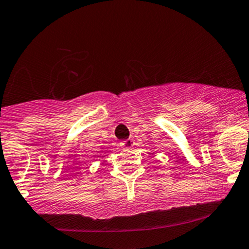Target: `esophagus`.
I'll use <instances>...</instances> for the list:
<instances>
[{
	"mask_svg": "<svg viewBox=\"0 0 249 249\" xmlns=\"http://www.w3.org/2000/svg\"><path fill=\"white\" fill-rule=\"evenodd\" d=\"M122 148H125V150H130L134 146V141L133 139H126V141L121 142Z\"/></svg>",
	"mask_w": 249,
	"mask_h": 249,
	"instance_id": "esophagus-1",
	"label": "esophagus"
}]
</instances>
